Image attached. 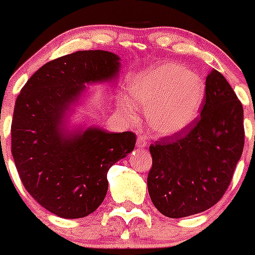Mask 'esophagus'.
<instances>
[{
	"mask_svg": "<svg viewBox=\"0 0 255 255\" xmlns=\"http://www.w3.org/2000/svg\"><path fill=\"white\" fill-rule=\"evenodd\" d=\"M137 145L139 146V148H145L146 146V139L144 135H139V137L137 138Z\"/></svg>",
	"mask_w": 255,
	"mask_h": 255,
	"instance_id": "obj_1",
	"label": "esophagus"
}]
</instances>
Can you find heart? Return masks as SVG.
<instances>
[{"label":"heart","mask_w":255,"mask_h":255,"mask_svg":"<svg viewBox=\"0 0 255 255\" xmlns=\"http://www.w3.org/2000/svg\"><path fill=\"white\" fill-rule=\"evenodd\" d=\"M121 95L118 110L126 120L137 116L136 102L145 109L149 127L160 137H174L199 118L205 101V84L197 74L177 63H163L142 71ZM136 102L134 103V101Z\"/></svg>","instance_id":"obj_1"}]
</instances>
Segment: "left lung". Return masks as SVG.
<instances>
[{
    "label": "left lung",
    "instance_id": "obj_1",
    "mask_svg": "<svg viewBox=\"0 0 255 255\" xmlns=\"http://www.w3.org/2000/svg\"><path fill=\"white\" fill-rule=\"evenodd\" d=\"M244 146L243 107L231 85L212 69L200 120L191 129L150 144L148 191L170 218L204 212L230 186Z\"/></svg>",
    "mask_w": 255,
    "mask_h": 255
}]
</instances>
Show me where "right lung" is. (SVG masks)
Wrapping results in <instances>:
<instances>
[{"instance_id": "add662e5", "label": "right lung", "mask_w": 255, "mask_h": 255, "mask_svg": "<svg viewBox=\"0 0 255 255\" xmlns=\"http://www.w3.org/2000/svg\"><path fill=\"white\" fill-rule=\"evenodd\" d=\"M121 58L107 50H81L43 65L14 105L12 155L30 196L61 218H82L102 204L110 168L135 145L134 133L109 132L71 116L89 85H116Z\"/></svg>"}]
</instances>
